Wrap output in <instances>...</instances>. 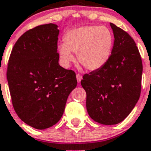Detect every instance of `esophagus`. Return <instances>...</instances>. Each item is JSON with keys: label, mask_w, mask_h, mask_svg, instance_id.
Instances as JSON below:
<instances>
[{"label": "esophagus", "mask_w": 151, "mask_h": 151, "mask_svg": "<svg viewBox=\"0 0 151 151\" xmlns=\"http://www.w3.org/2000/svg\"><path fill=\"white\" fill-rule=\"evenodd\" d=\"M77 80H78V83H80V82H81V81L82 80L81 74H80V73H77Z\"/></svg>", "instance_id": "34e87169"}]
</instances>
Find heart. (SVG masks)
<instances>
[{
	"label": "heart",
	"mask_w": 151,
	"mask_h": 151,
	"mask_svg": "<svg viewBox=\"0 0 151 151\" xmlns=\"http://www.w3.org/2000/svg\"><path fill=\"white\" fill-rule=\"evenodd\" d=\"M113 45L111 31L105 26L85 25L70 30L64 36V44L58 46L61 62L68 67L75 60L88 70H97L109 60Z\"/></svg>",
	"instance_id": "obj_1"
}]
</instances>
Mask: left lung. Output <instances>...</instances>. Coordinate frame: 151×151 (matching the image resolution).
Listing matches in <instances>:
<instances>
[{
    "mask_svg": "<svg viewBox=\"0 0 151 151\" xmlns=\"http://www.w3.org/2000/svg\"><path fill=\"white\" fill-rule=\"evenodd\" d=\"M114 45L107 63L83 76L88 115L95 122L115 125L127 118L135 107L141 91V56L133 38L110 23Z\"/></svg>",
    "mask_w": 151,
    "mask_h": 151,
    "instance_id": "left-lung-1",
    "label": "left lung"
}]
</instances>
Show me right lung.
<instances>
[{
	"instance_id": "add662e5",
	"label": "right lung",
	"mask_w": 151,
	"mask_h": 151,
	"mask_svg": "<svg viewBox=\"0 0 151 151\" xmlns=\"http://www.w3.org/2000/svg\"><path fill=\"white\" fill-rule=\"evenodd\" d=\"M57 27L50 23L25 32L8 60L7 79L14 111L37 129L57 123L78 84L74 71L59 65Z\"/></svg>"
}]
</instances>
